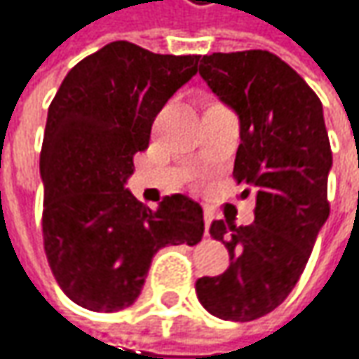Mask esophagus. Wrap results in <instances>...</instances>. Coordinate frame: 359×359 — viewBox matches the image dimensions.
I'll use <instances>...</instances> for the list:
<instances>
[{"mask_svg": "<svg viewBox=\"0 0 359 359\" xmlns=\"http://www.w3.org/2000/svg\"><path fill=\"white\" fill-rule=\"evenodd\" d=\"M214 220V212L210 210V208H204V224H206V234H208V228H210V222Z\"/></svg>", "mask_w": 359, "mask_h": 359, "instance_id": "34e87169", "label": "esophagus"}]
</instances>
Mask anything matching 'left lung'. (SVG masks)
Instances as JSON below:
<instances>
[{
	"label": "left lung",
	"mask_w": 359,
	"mask_h": 359,
	"mask_svg": "<svg viewBox=\"0 0 359 359\" xmlns=\"http://www.w3.org/2000/svg\"><path fill=\"white\" fill-rule=\"evenodd\" d=\"M214 95L241 118L234 180L255 194V222L214 220L230 266L196 280L204 309L220 319L252 321L293 291L315 238L330 216L332 147L321 100L295 70L266 50L214 52L200 62Z\"/></svg>",
	"instance_id": "obj_1"
}]
</instances>
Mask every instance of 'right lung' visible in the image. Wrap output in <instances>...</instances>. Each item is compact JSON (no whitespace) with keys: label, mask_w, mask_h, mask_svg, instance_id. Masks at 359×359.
<instances>
[{"label":"right lung","mask_w":359,"mask_h":359,"mask_svg":"<svg viewBox=\"0 0 359 359\" xmlns=\"http://www.w3.org/2000/svg\"><path fill=\"white\" fill-rule=\"evenodd\" d=\"M198 60L111 42L76 64L50 102L40 153L44 250L60 289L84 309L133 305L159 248L204 236L202 206L188 196L149 210L125 189L157 113Z\"/></svg>","instance_id":"right-lung-1"}]
</instances>
